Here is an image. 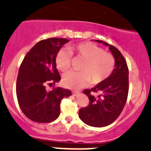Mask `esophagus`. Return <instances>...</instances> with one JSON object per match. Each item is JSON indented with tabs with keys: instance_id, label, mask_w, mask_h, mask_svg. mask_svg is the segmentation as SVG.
Here are the masks:
<instances>
[{
	"instance_id": "34e87169",
	"label": "esophagus",
	"mask_w": 151,
	"mask_h": 151,
	"mask_svg": "<svg viewBox=\"0 0 151 151\" xmlns=\"http://www.w3.org/2000/svg\"><path fill=\"white\" fill-rule=\"evenodd\" d=\"M79 93H79L78 91H72V94L74 96H77Z\"/></svg>"
}]
</instances>
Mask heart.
I'll return each instance as SVG.
<instances>
[{
  "instance_id": "obj_1",
  "label": "heart",
  "mask_w": 151,
  "mask_h": 151,
  "mask_svg": "<svg viewBox=\"0 0 151 151\" xmlns=\"http://www.w3.org/2000/svg\"><path fill=\"white\" fill-rule=\"evenodd\" d=\"M72 55L83 60L79 69L80 72H70L63 78L66 88L80 89L92 81L99 84L109 78L115 66V59L111 53L104 52L100 47L85 42L71 45L68 50H60L56 55L57 68L62 72H68L71 67Z\"/></svg>"
}]
</instances>
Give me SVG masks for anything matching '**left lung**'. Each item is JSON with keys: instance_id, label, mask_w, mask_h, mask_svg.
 Masks as SVG:
<instances>
[{"instance_id": "8db88e82", "label": "left lung", "mask_w": 151, "mask_h": 151, "mask_svg": "<svg viewBox=\"0 0 151 151\" xmlns=\"http://www.w3.org/2000/svg\"><path fill=\"white\" fill-rule=\"evenodd\" d=\"M96 42L109 47L115 59V68L105 81L83 91L89 99V104L80 109L79 117L87 125L103 127L113 123L124 108L129 93V68L116 47L101 40Z\"/></svg>"}]
</instances>
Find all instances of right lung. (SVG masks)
Returning a JSON list of instances; mask_svg holds the SVG:
<instances>
[{
    "mask_svg": "<svg viewBox=\"0 0 151 151\" xmlns=\"http://www.w3.org/2000/svg\"><path fill=\"white\" fill-rule=\"evenodd\" d=\"M64 38H49L36 43L28 52L19 68L16 83L18 104L24 115L37 123H50L60 113V104L71 95L68 89L55 87L60 80L55 58L60 49L68 42ZM47 85H53L47 91Z\"/></svg>",
    "mask_w": 151,
    "mask_h": 151,
    "instance_id": "add662e5",
    "label": "right lung"
}]
</instances>
